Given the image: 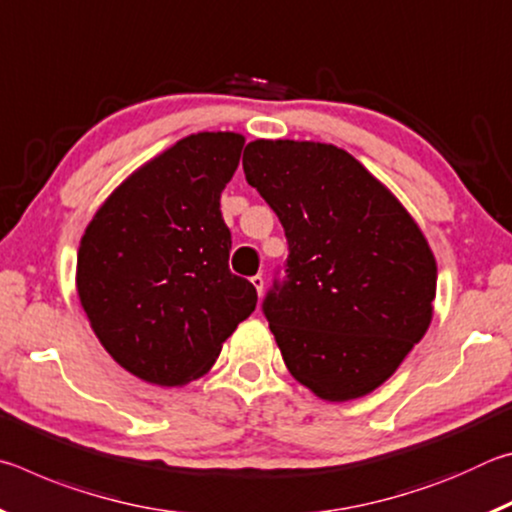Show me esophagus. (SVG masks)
<instances>
[{
  "label": "esophagus",
  "instance_id": "1",
  "mask_svg": "<svg viewBox=\"0 0 512 512\" xmlns=\"http://www.w3.org/2000/svg\"><path fill=\"white\" fill-rule=\"evenodd\" d=\"M250 282H253V287L257 289V296H262V293H264V277L253 275V277H250Z\"/></svg>",
  "mask_w": 512,
  "mask_h": 512
}]
</instances>
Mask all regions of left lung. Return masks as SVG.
Listing matches in <instances>:
<instances>
[{
	"label": "left lung",
	"mask_w": 512,
	"mask_h": 512,
	"mask_svg": "<svg viewBox=\"0 0 512 512\" xmlns=\"http://www.w3.org/2000/svg\"><path fill=\"white\" fill-rule=\"evenodd\" d=\"M244 173L287 235L262 311L289 372L327 402L372 393L433 316L438 268L418 223L334 144L255 140Z\"/></svg>",
	"instance_id": "left-lung-1"
}]
</instances>
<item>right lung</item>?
Here are the masks:
<instances>
[{
    "instance_id": "obj_1",
    "label": "right lung",
    "mask_w": 512,
    "mask_h": 512,
    "mask_svg": "<svg viewBox=\"0 0 512 512\" xmlns=\"http://www.w3.org/2000/svg\"><path fill=\"white\" fill-rule=\"evenodd\" d=\"M244 142L239 133L185 137L131 173L85 228L81 305L110 357L149 384L205 375L255 311V287L230 273L221 216Z\"/></svg>"
}]
</instances>
